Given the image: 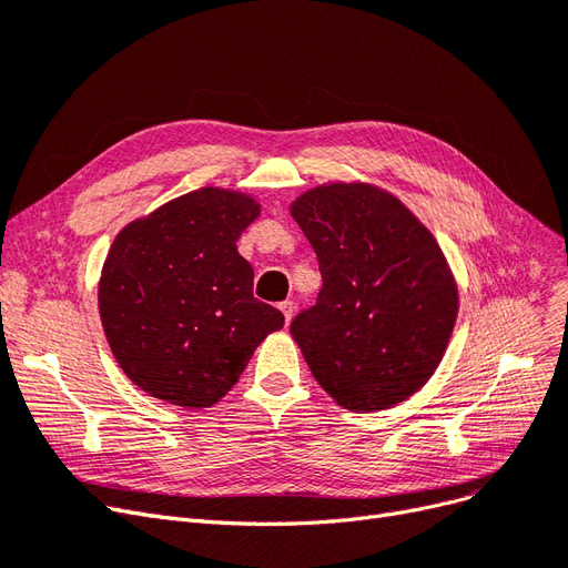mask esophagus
I'll list each match as a JSON object with an SVG mask.
<instances>
[{
    "instance_id": "esophagus-1",
    "label": "esophagus",
    "mask_w": 568,
    "mask_h": 568,
    "mask_svg": "<svg viewBox=\"0 0 568 568\" xmlns=\"http://www.w3.org/2000/svg\"><path fill=\"white\" fill-rule=\"evenodd\" d=\"M278 308L283 311V316H285V323L290 325V323H292V316H295V304H292V302H283V304H281Z\"/></svg>"
}]
</instances>
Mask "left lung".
Wrapping results in <instances>:
<instances>
[{
  "label": "left lung",
  "instance_id": "obj_1",
  "mask_svg": "<svg viewBox=\"0 0 568 568\" xmlns=\"http://www.w3.org/2000/svg\"><path fill=\"white\" fill-rule=\"evenodd\" d=\"M318 255V304L290 332L313 379L348 412L390 409L428 384L458 316L430 229L372 182H325L290 203Z\"/></svg>",
  "mask_w": 568,
  "mask_h": 568
}]
</instances>
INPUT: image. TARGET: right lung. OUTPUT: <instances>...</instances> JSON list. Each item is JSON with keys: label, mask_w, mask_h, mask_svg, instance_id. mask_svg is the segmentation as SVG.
Masks as SVG:
<instances>
[{"label": "right lung", "mask_w": 568, "mask_h": 568, "mask_svg": "<svg viewBox=\"0 0 568 568\" xmlns=\"http://www.w3.org/2000/svg\"><path fill=\"white\" fill-rule=\"evenodd\" d=\"M262 213L239 189L201 186L125 224L104 257L98 311L129 379L168 405L213 407L283 327L252 297L236 241Z\"/></svg>", "instance_id": "right-lung-1"}]
</instances>
